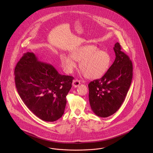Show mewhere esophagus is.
Returning <instances> with one entry per match:
<instances>
[{"instance_id":"34e87169","label":"esophagus","mask_w":153,"mask_h":153,"mask_svg":"<svg viewBox=\"0 0 153 153\" xmlns=\"http://www.w3.org/2000/svg\"><path fill=\"white\" fill-rule=\"evenodd\" d=\"M80 84V81L77 79H74L73 81V85L74 87H77Z\"/></svg>"}]
</instances>
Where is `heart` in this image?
I'll return each mask as SVG.
<instances>
[{
    "label": "heart",
    "mask_w": 153,
    "mask_h": 153,
    "mask_svg": "<svg viewBox=\"0 0 153 153\" xmlns=\"http://www.w3.org/2000/svg\"><path fill=\"white\" fill-rule=\"evenodd\" d=\"M79 62V68L88 79H95L105 73L111 63V58L106 51L99 50L94 45L81 46L71 52V56L65 54L60 56L61 64L67 73H71Z\"/></svg>",
    "instance_id": "heart-1"
}]
</instances>
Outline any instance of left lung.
Instances as JSON below:
<instances>
[{"mask_svg":"<svg viewBox=\"0 0 153 153\" xmlns=\"http://www.w3.org/2000/svg\"><path fill=\"white\" fill-rule=\"evenodd\" d=\"M119 43L115 44L116 58L100 79L88 84L91 109L98 117H107L115 114L123 102L132 79V64L121 51Z\"/></svg>","mask_w":153,"mask_h":153,"instance_id":"obj_1","label":"left lung"}]
</instances>
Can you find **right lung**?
<instances>
[{"label": "right lung", "mask_w": 153, "mask_h": 153, "mask_svg": "<svg viewBox=\"0 0 153 153\" xmlns=\"http://www.w3.org/2000/svg\"><path fill=\"white\" fill-rule=\"evenodd\" d=\"M14 72L17 91L35 115L46 122H54L63 115L74 77L60 74L30 52L23 55Z\"/></svg>", "instance_id": "obj_1"}]
</instances>
